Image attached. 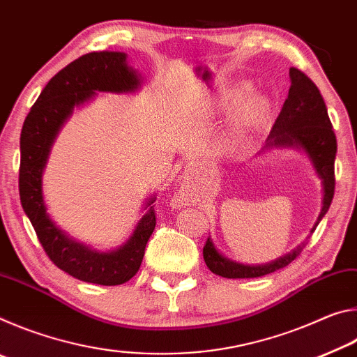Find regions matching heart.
Wrapping results in <instances>:
<instances>
[{"mask_svg": "<svg viewBox=\"0 0 357 357\" xmlns=\"http://www.w3.org/2000/svg\"><path fill=\"white\" fill-rule=\"evenodd\" d=\"M247 94H249V88H247L245 84H241V86L234 88L231 93H228L225 96V99H223V105L225 107L236 105L241 100L245 99ZM268 110H269V104L264 98H259V96L250 98L243 105V108H241L239 121H238L236 130H234V137H238V138L244 137L247 132L261 123V119L266 116Z\"/></svg>", "mask_w": 357, "mask_h": 357, "instance_id": "heart-1", "label": "heart"}]
</instances>
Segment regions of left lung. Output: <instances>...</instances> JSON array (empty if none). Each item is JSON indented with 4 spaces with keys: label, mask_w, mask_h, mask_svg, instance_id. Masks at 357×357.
<instances>
[{
    "label": "left lung",
    "mask_w": 357,
    "mask_h": 357,
    "mask_svg": "<svg viewBox=\"0 0 357 357\" xmlns=\"http://www.w3.org/2000/svg\"><path fill=\"white\" fill-rule=\"evenodd\" d=\"M289 78H291V86H289L288 98L271 130L268 146H302L310 155L313 167L323 181L324 190L323 208L315 227L312 228L313 233L324 214L328 213L332 198H334L337 138L332 129L328 108L317 84L304 72L296 68H289ZM304 247L305 244H302L291 253L269 264L244 266L222 257L215 250L213 241L208 238L203 247V258L211 273L217 275L225 277V279H253V277H261L285 268L296 257L301 255Z\"/></svg>",
    "instance_id": "obj_1"
}]
</instances>
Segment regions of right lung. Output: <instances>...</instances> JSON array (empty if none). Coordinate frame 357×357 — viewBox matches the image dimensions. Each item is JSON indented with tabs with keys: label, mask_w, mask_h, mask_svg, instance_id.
<instances>
[{
	"label": "right lung",
	"mask_w": 357,
	"mask_h": 357,
	"mask_svg": "<svg viewBox=\"0 0 357 357\" xmlns=\"http://www.w3.org/2000/svg\"><path fill=\"white\" fill-rule=\"evenodd\" d=\"M140 84L137 72L126 63V53L93 52L66 66L47 83L23 123L20 135L19 190L23 211L31 220L39 243L59 269L78 280L113 287L134 277L143 261L148 239L155 227V211L148 202L146 214L123 247L99 253L66 236L47 214L42 197V172L53 140L74 107L96 91L129 93Z\"/></svg>",
	"instance_id": "1"
}]
</instances>
